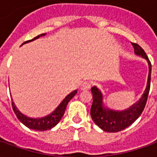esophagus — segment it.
Masks as SVG:
<instances>
[{
    "label": "esophagus",
    "mask_w": 157,
    "mask_h": 157,
    "mask_svg": "<svg viewBox=\"0 0 157 157\" xmlns=\"http://www.w3.org/2000/svg\"><path fill=\"white\" fill-rule=\"evenodd\" d=\"M90 87H91V83L89 82H84L81 84V89L83 90V91H85V90H89Z\"/></svg>",
    "instance_id": "obj_1"
}]
</instances>
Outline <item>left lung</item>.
I'll use <instances>...</instances> for the list:
<instances>
[{
	"label": "left lung",
	"mask_w": 157,
	"mask_h": 157,
	"mask_svg": "<svg viewBox=\"0 0 157 157\" xmlns=\"http://www.w3.org/2000/svg\"><path fill=\"white\" fill-rule=\"evenodd\" d=\"M132 45L135 49V55L145 59L148 62L149 74L146 87L140 99L136 103L123 111H115L109 109L104 104L102 92L95 86H92L91 92L92 93L93 102L91 108V116L93 122L103 131L115 133L128 128L140 116L146 104L151 86V64L144 49L140 45L135 43H132Z\"/></svg>",
	"instance_id": "8db88e82"
}]
</instances>
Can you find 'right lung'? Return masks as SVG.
<instances>
[{
	"label": "right lung",
	"instance_id": "right-lung-1",
	"mask_svg": "<svg viewBox=\"0 0 157 157\" xmlns=\"http://www.w3.org/2000/svg\"><path fill=\"white\" fill-rule=\"evenodd\" d=\"M46 33H42V34H39L35 38H33L31 40H29V41L24 42L22 45H23L24 44H27V43H29V42H32L35 39H39L42 36H45ZM77 93V90H75L72 92H71L69 95H67L65 98V99L60 102V104L56 108V109L53 111V112L48 116H45V117H43V118H29V117H27L26 115H24L23 113L20 112L18 110V109L16 107L15 103L13 101H12V109H13V111L15 113V114L17 115V118L21 123H22L23 124L27 126L28 128H31V129H33V130H39V131H45V130H48V129H50V128H54L55 125L58 124L59 122L60 121V119L62 118L64 113H65V109H66V106L68 104V102L71 101V99L74 97Z\"/></svg>",
	"mask_w": 157,
	"mask_h": 157
}]
</instances>
